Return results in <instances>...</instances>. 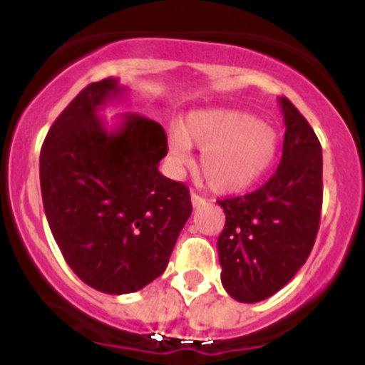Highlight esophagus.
Masks as SVG:
<instances>
[{"label": "esophagus", "mask_w": 365, "mask_h": 365, "mask_svg": "<svg viewBox=\"0 0 365 365\" xmlns=\"http://www.w3.org/2000/svg\"><path fill=\"white\" fill-rule=\"evenodd\" d=\"M205 202H206V199L202 197L201 193L192 192V205H193V206H201V205H205Z\"/></svg>", "instance_id": "34e87169"}]
</instances>
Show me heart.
Wrapping results in <instances>:
<instances>
[{
	"label": "heart",
	"instance_id": "b5f03b06",
	"mask_svg": "<svg viewBox=\"0 0 365 365\" xmlns=\"http://www.w3.org/2000/svg\"><path fill=\"white\" fill-rule=\"evenodd\" d=\"M190 146L201 150L199 173L215 192H241L256 185L278 157L279 138L269 124L240 109L192 113L182 130L170 131V155L188 160Z\"/></svg>",
	"mask_w": 365,
	"mask_h": 365
}]
</instances>
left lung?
<instances>
[{"label":"left lung","instance_id":"1","mask_svg":"<svg viewBox=\"0 0 365 365\" xmlns=\"http://www.w3.org/2000/svg\"><path fill=\"white\" fill-rule=\"evenodd\" d=\"M285 122L278 170L256 192L219 201L227 222L217 240L221 283L237 302L276 294L307 261L320 227L322 146L302 113L279 98Z\"/></svg>","mask_w":365,"mask_h":365}]
</instances>
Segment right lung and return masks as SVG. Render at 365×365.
Returning <instances> with one entry per match:
<instances>
[{
  "instance_id": "1",
  "label": "right lung",
  "mask_w": 365,
  "mask_h": 365,
  "mask_svg": "<svg viewBox=\"0 0 365 365\" xmlns=\"http://www.w3.org/2000/svg\"><path fill=\"white\" fill-rule=\"evenodd\" d=\"M125 87L104 78L82 89L51 125L40 153L43 210L73 272L106 294L159 278L192 214L182 182L159 172L163 125L138 113L108 131L98 117Z\"/></svg>"
}]
</instances>
